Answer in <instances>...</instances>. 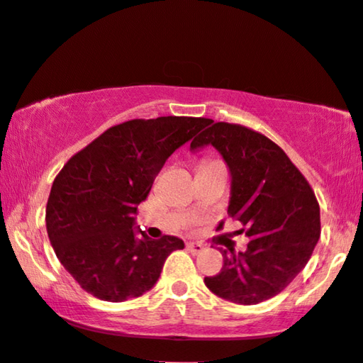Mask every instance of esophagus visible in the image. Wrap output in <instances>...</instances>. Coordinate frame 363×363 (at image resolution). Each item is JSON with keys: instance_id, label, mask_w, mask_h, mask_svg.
I'll use <instances>...</instances> for the list:
<instances>
[{"instance_id": "obj_1", "label": "esophagus", "mask_w": 363, "mask_h": 363, "mask_svg": "<svg viewBox=\"0 0 363 363\" xmlns=\"http://www.w3.org/2000/svg\"><path fill=\"white\" fill-rule=\"evenodd\" d=\"M187 250H189L192 255H199L204 252V245L196 244V242H187Z\"/></svg>"}]
</instances>
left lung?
<instances>
[{
	"label": "left lung",
	"mask_w": 363,
	"mask_h": 363,
	"mask_svg": "<svg viewBox=\"0 0 363 363\" xmlns=\"http://www.w3.org/2000/svg\"><path fill=\"white\" fill-rule=\"evenodd\" d=\"M212 146L230 172V217L242 222L247 249H220L224 265L207 289L254 306L286 289L306 267L320 238V207L306 177L277 144L239 124L216 123L191 143Z\"/></svg>",
	"instance_id": "obj_1"
}]
</instances>
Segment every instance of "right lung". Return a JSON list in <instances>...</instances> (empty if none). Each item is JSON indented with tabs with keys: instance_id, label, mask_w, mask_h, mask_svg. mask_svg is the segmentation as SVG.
<instances>
[{
	"instance_id": "add662e5",
	"label": "right lung",
	"mask_w": 363,
	"mask_h": 363,
	"mask_svg": "<svg viewBox=\"0 0 363 363\" xmlns=\"http://www.w3.org/2000/svg\"><path fill=\"white\" fill-rule=\"evenodd\" d=\"M211 119L166 116L113 125L74 154L52 182L48 238L65 269L91 296L123 302L151 291L172 250L136 227L138 206L171 154Z\"/></svg>"
}]
</instances>
